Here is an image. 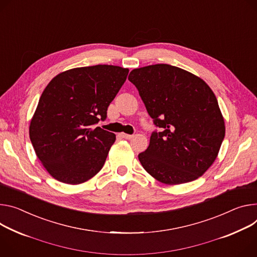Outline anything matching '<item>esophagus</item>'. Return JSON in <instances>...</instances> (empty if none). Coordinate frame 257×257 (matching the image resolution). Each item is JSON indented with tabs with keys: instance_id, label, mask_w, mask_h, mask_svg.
Here are the masks:
<instances>
[{
	"instance_id": "esophagus-1",
	"label": "esophagus",
	"mask_w": 257,
	"mask_h": 257,
	"mask_svg": "<svg viewBox=\"0 0 257 257\" xmlns=\"http://www.w3.org/2000/svg\"><path fill=\"white\" fill-rule=\"evenodd\" d=\"M120 135H121L122 138H125V139H131V138L133 137V135H131V134H126V133H121Z\"/></svg>"
}]
</instances>
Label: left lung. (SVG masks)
<instances>
[{
	"label": "left lung",
	"instance_id": "obj_1",
	"mask_svg": "<svg viewBox=\"0 0 257 257\" xmlns=\"http://www.w3.org/2000/svg\"><path fill=\"white\" fill-rule=\"evenodd\" d=\"M128 80L160 128L138 155L143 167L166 184L203 175L215 161L225 134L213 91L199 77L164 63L135 68Z\"/></svg>",
	"mask_w": 257,
	"mask_h": 257
}]
</instances>
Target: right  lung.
<instances>
[{"instance_id": "obj_1", "label": "right lung", "mask_w": 257, "mask_h": 257, "mask_svg": "<svg viewBox=\"0 0 257 257\" xmlns=\"http://www.w3.org/2000/svg\"><path fill=\"white\" fill-rule=\"evenodd\" d=\"M128 68L98 64L57 75L43 91L31 121L37 157L55 179L79 184L97 174L115 141L96 127L125 83Z\"/></svg>"}]
</instances>
